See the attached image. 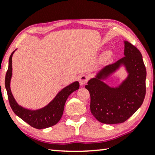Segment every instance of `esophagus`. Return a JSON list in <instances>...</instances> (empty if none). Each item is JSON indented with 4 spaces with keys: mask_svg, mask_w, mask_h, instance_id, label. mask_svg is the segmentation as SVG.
<instances>
[{
    "mask_svg": "<svg viewBox=\"0 0 155 155\" xmlns=\"http://www.w3.org/2000/svg\"><path fill=\"white\" fill-rule=\"evenodd\" d=\"M88 80V78L86 75H80V77L79 78V81H80V85H84V84L87 82Z\"/></svg>",
    "mask_w": 155,
    "mask_h": 155,
    "instance_id": "1",
    "label": "esophagus"
}]
</instances>
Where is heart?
<instances>
[{"mask_svg":"<svg viewBox=\"0 0 155 155\" xmlns=\"http://www.w3.org/2000/svg\"><path fill=\"white\" fill-rule=\"evenodd\" d=\"M106 55H107V56H109V54H108V53H107V54H106Z\"/></svg>","mask_w":155,"mask_h":155,"instance_id":"1","label":"heart"}]
</instances>
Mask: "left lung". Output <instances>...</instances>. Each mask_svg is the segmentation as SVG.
Returning <instances> with one entry per match:
<instances>
[{
  "mask_svg": "<svg viewBox=\"0 0 155 155\" xmlns=\"http://www.w3.org/2000/svg\"><path fill=\"white\" fill-rule=\"evenodd\" d=\"M124 42V58L97 71L85 85L90 94L91 113L102 124L126 121L141 107L145 99L147 72L143 56L135 46ZM122 68L127 76L119 84L110 86L105 82Z\"/></svg>",
  "mask_w": 155,
  "mask_h": 155,
  "instance_id": "obj_1",
  "label": "left lung"
}]
</instances>
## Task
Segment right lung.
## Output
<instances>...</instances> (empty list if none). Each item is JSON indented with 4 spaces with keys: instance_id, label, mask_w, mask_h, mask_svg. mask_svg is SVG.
Returning a JSON list of instances; mask_svg holds the SVG:
<instances>
[{
    "instance_id": "right-lung-1",
    "label": "right lung",
    "mask_w": 155,
    "mask_h": 155,
    "mask_svg": "<svg viewBox=\"0 0 155 155\" xmlns=\"http://www.w3.org/2000/svg\"><path fill=\"white\" fill-rule=\"evenodd\" d=\"M16 50L10 56L5 79V86L11 109L18 117L35 128L44 129L54 126L62 117L65 101L70 94L79 89V82L75 81L63 87L47 105L41 109L32 110L22 107L17 102L10 89V81L12 75V58Z\"/></svg>"
}]
</instances>
